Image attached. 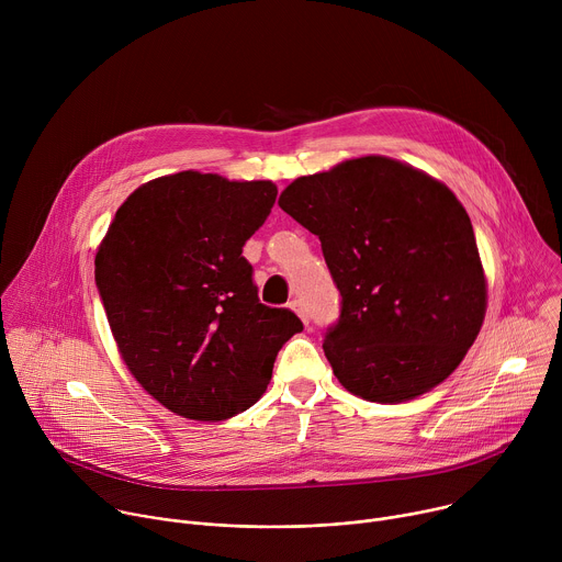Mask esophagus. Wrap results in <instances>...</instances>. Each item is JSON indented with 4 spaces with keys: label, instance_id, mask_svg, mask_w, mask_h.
I'll list each match as a JSON object with an SVG mask.
<instances>
[{
    "label": "esophagus",
    "instance_id": "obj_1",
    "mask_svg": "<svg viewBox=\"0 0 562 562\" xmlns=\"http://www.w3.org/2000/svg\"><path fill=\"white\" fill-rule=\"evenodd\" d=\"M300 317H302V323L304 325H308V313H306V306H304V302L302 300H291V304H289Z\"/></svg>",
    "mask_w": 562,
    "mask_h": 562
}]
</instances>
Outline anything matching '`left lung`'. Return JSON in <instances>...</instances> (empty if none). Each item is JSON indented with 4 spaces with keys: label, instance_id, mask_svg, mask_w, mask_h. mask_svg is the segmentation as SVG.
<instances>
[{
    "label": "left lung",
    "instance_id": "left-lung-1",
    "mask_svg": "<svg viewBox=\"0 0 562 562\" xmlns=\"http://www.w3.org/2000/svg\"><path fill=\"white\" fill-rule=\"evenodd\" d=\"M278 204L319 237L340 291L323 349L345 389L403 403L460 364L487 284L471 220L445 184L369 155L297 178Z\"/></svg>",
    "mask_w": 562,
    "mask_h": 562
}]
</instances>
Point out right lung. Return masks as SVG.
Here are the masks:
<instances>
[{
    "instance_id": "right-lung-1",
    "label": "right lung",
    "mask_w": 562,
    "mask_h": 562,
    "mask_svg": "<svg viewBox=\"0 0 562 562\" xmlns=\"http://www.w3.org/2000/svg\"><path fill=\"white\" fill-rule=\"evenodd\" d=\"M273 182L182 171L126 198L95 256V284L135 380L191 420H226L265 393L302 319L260 302L243 256Z\"/></svg>"
}]
</instances>
